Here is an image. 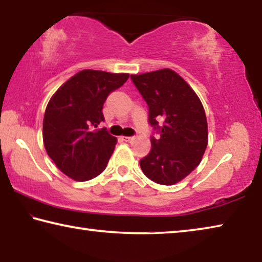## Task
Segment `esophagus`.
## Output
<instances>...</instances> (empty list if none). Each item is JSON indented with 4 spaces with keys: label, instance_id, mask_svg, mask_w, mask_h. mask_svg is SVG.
<instances>
[{
    "label": "esophagus",
    "instance_id": "34e87169",
    "mask_svg": "<svg viewBox=\"0 0 262 262\" xmlns=\"http://www.w3.org/2000/svg\"><path fill=\"white\" fill-rule=\"evenodd\" d=\"M121 139L125 142H132L133 140H134V137H133V136H122Z\"/></svg>",
    "mask_w": 262,
    "mask_h": 262
}]
</instances>
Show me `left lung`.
<instances>
[{
    "instance_id": "obj_1",
    "label": "left lung",
    "mask_w": 262,
    "mask_h": 262,
    "mask_svg": "<svg viewBox=\"0 0 262 262\" xmlns=\"http://www.w3.org/2000/svg\"><path fill=\"white\" fill-rule=\"evenodd\" d=\"M149 107V123L159 133L140 161L143 173L161 185H174L199 164L208 144L205 110L185 79L171 69L130 75Z\"/></svg>"
}]
</instances>
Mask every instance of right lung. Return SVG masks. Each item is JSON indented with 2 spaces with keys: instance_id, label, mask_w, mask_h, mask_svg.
<instances>
[{
  "instance_id": "right-lung-1",
  "label": "right lung",
  "mask_w": 262,
  "mask_h": 262,
  "mask_svg": "<svg viewBox=\"0 0 262 262\" xmlns=\"http://www.w3.org/2000/svg\"><path fill=\"white\" fill-rule=\"evenodd\" d=\"M129 75L85 69L57 89L42 122L47 155L66 176L76 181L96 178L105 170L117 144L106 128L103 105Z\"/></svg>"
}]
</instances>
